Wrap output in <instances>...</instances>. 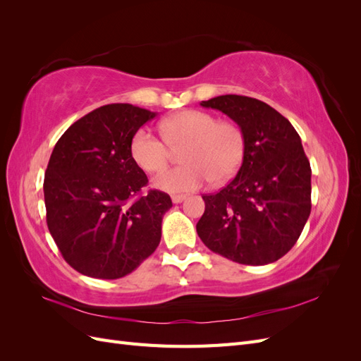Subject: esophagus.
I'll return each instance as SVG.
<instances>
[{
  "label": "esophagus",
  "mask_w": 361,
  "mask_h": 361,
  "mask_svg": "<svg viewBox=\"0 0 361 361\" xmlns=\"http://www.w3.org/2000/svg\"><path fill=\"white\" fill-rule=\"evenodd\" d=\"M185 199H187V195H183V194H173L171 195L173 203H182Z\"/></svg>",
  "instance_id": "34e87169"
}]
</instances>
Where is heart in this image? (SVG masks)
<instances>
[{
    "label": "heart",
    "instance_id": "b5f03b06",
    "mask_svg": "<svg viewBox=\"0 0 361 361\" xmlns=\"http://www.w3.org/2000/svg\"><path fill=\"white\" fill-rule=\"evenodd\" d=\"M162 138L149 128H140L130 140V155L147 173L166 169L171 149L180 150L182 166L166 170L154 179V185L167 192H185L203 183H220L231 179L244 158L245 138L239 125L218 122L214 114L185 110L161 123Z\"/></svg>",
    "mask_w": 361,
    "mask_h": 361
}]
</instances>
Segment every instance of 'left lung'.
<instances>
[{
	"label": "left lung",
	"mask_w": 361,
	"mask_h": 361,
	"mask_svg": "<svg viewBox=\"0 0 361 361\" xmlns=\"http://www.w3.org/2000/svg\"><path fill=\"white\" fill-rule=\"evenodd\" d=\"M202 106L241 126L245 149L236 176L204 194L197 223L203 244L243 265H267L298 241L312 209V169L301 138L286 117L255 97L223 94Z\"/></svg>",
	"instance_id": "left-lung-1"
}]
</instances>
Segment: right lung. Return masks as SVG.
Returning a JSON list of instances; mask_svg holds the SVG:
<instances>
[{
    "mask_svg": "<svg viewBox=\"0 0 361 361\" xmlns=\"http://www.w3.org/2000/svg\"><path fill=\"white\" fill-rule=\"evenodd\" d=\"M157 116L110 104L81 117L54 147L43 180L47 224L61 256L84 276L114 280L157 250L170 195L149 190L130 140Z\"/></svg>",
    "mask_w": 361,
    "mask_h": 361,
    "instance_id": "1",
    "label": "right lung"
}]
</instances>
